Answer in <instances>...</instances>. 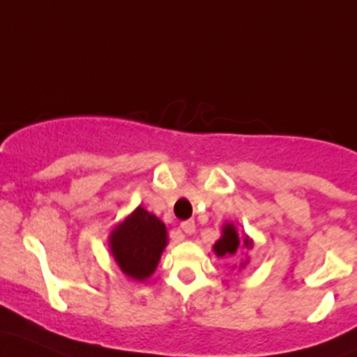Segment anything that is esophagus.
<instances>
[{
	"mask_svg": "<svg viewBox=\"0 0 357 357\" xmlns=\"http://www.w3.org/2000/svg\"><path fill=\"white\" fill-rule=\"evenodd\" d=\"M181 229L185 230L186 234H195V230H197V225H195L193 220H186L181 223Z\"/></svg>",
	"mask_w": 357,
	"mask_h": 357,
	"instance_id": "34e87169",
	"label": "esophagus"
}]
</instances>
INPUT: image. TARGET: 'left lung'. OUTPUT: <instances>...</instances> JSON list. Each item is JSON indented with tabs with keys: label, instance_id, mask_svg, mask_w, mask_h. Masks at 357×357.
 Instances as JSON below:
<instances>
[{
	"label": "left lung",
	"instance_id": "obj_1",
	"mask_svg": "<svg viewBox=\"0 0 357 357\" xmlns=\"http://www.w3.org/2000/svg\"><path fill=\"white\" fill-rule=\"evenodd\" d=\"M238 245H241V241H238V236H237V230L234 225H225L223 227V236L220 241L217 242V244L213 245L215 252H217L218 257H223V256H234V254L237 252ZM244 245L245 248H249L250 245V241L249 238H244ZM244 266V264H241Z\"/></svg>",
	"mask_w": 357,
	"mask_h": 357
}]
</instances>
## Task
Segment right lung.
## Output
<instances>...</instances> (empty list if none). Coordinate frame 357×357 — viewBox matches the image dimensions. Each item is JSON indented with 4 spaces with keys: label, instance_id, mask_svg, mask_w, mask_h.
I'll return each instance as SVG.
<instances>
[{
    "label": "right lung",
    "instance_id": "right-lung-1",
    "mask_svg": "<svg viewBox=\"0 0 357 357\" xmlns=\"http://www.w3.org/2000/svg\"><path fill=\"white\" fill-rule=\"evenodd\" d=\"M166 244V225L142 206L120 223L109 237L112 252L120 269L139 281L147 280L155 271Z\"/></svg>",
    "mask_w": 357,
    "mask_h": 357
}]
</instances>
